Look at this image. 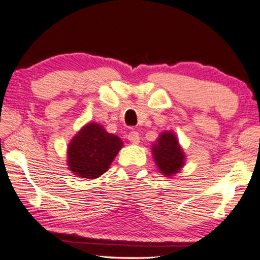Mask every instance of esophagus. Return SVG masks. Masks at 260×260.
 Here are the masks:
<instances>
[{
    "label": "esophagus",
    "mask_w": 260,
    "mask_h": 260,
    "mask_svg": "<svg viewBox=\"0 0 260 260\" xmlns=\"http://www.w3.org/2000/svg\"><path fill=\"white\" fill-rule=\"evenodd\" d=\"M139 134L137 133V131H135V130H133V131H130L129 133V135H127V139H129V141L133 143V144H138L139 143Z\"/></svg>",
    "instance_id": "34e87169"
}]
</instances>
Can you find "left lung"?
<instances>
[{"label":"left lung","instance_id":"left-lung-1","mask_svg":"<svg viewBox=\"0 0 260 260\" xmlns=\"http://www.w3.org/2000/svg\"><path fill=\"white\" fill-rule=\"evenodd\" d=\"M152 154L159 171L166 177L178 173L185 165V153L179 145L177 136L171 131L160 134L152 145Z\"/></svg>","mask_w":260,"mask_h":260}]
</instances>
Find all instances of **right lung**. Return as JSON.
Wrapping results in <instances>:
<instances>
[{"label": "right lung", "mask_w": 260, "mask_h": 260, "mask_svg": "<svg viewBox=\"0 0 260 260\" xmlns=\"http://www.w3.org/2000/svg\"><path fill=\"white\" fill-rule=\"evenodd\" d=\"M122 146L117 136L108 134L98 123H88L71 141L67 165L80 178L96 179L108 171Z\"/></svg>", "instance_id": "right-lung-1"}]
</instances>
